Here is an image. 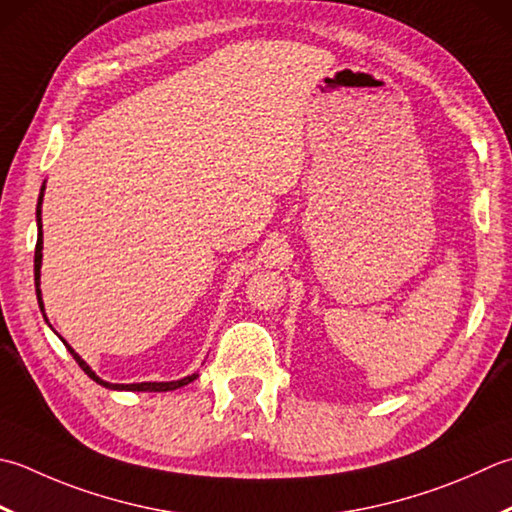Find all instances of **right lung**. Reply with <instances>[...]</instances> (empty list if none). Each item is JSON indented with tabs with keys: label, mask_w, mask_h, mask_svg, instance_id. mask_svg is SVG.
<instances>
[{
	"label": "right lung",
	"mask_w": 512,
	"mask_h": 512,
	"mask_svg": "<svg viewBox=\"0 0 512 512\" xmlns=\"http://www.w3.org/2000/svg\"><path fill=\"white\" fill-rule=\"evenodd\" d=\"M44 190H46V182L42 184V190H39V199H37V210H35V215H37V246H35V293H37V304H39V310H42V315H44V322L48 324V317H46V310H44V299H42V288H39V279H42V250H44V233H42V202H44ZM50 326V324H48ZM62 339V337H59ZM64 342V346L68 348V353L73 355V359L75 362L79 364V368L84 370V373L93 379V382H97L99 386H104V388H108V390H135V393H168V390H177V388H182V386H186V384H190V382H195V379L199 377V373H193V375H188V377H184V379H175V382H142V384H110V382H106V379H102L99 377L93 368H90L82 357H79L73 348L68 346V342L66 339H62Z\"/></svg>",
	"instance_id": "1"
}]
</instances>
